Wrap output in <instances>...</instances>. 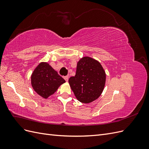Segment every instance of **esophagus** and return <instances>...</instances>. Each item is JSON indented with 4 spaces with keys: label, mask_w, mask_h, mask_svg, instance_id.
Here are the masks:
<instances>
[{
    "label": "esophagus",
    "mask_w": 149,
    "mask_h": 149,
    "mask_svg": "<svg viewBox=\"0 0 149 149\" xmlns=\"http://www.w3.org/2000/svg\"><path fill=\"white\" fill-rule=\"evenodd\" d=\"M64 79H65V80L66 81V82H68V79H69V77H68V76H65V77H64Z\"/></svg>",
    "instance_id": "34e87169"
}]
</instances>
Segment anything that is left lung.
Segmentation results:
<instances>
[{"instance_id": "left-lung-1", "label": "left lung", "mask_w": 149, "mask_h": 149, "mask_svg": "<svg viewBox=\"0 0 149 149\" xmlns=\"http://www.w3.org/2000/svg\"><path fill=\"white\" fill-rule=\"evenodd\" d=\"M106 74L101 64L89 56H84L77 63L74 76L69 84L77 100L84 104L96 100L105 86Z\"/></svg>"}]
</instances>
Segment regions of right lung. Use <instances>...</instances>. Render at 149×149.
<instances>
[{"instance_id": "add662e5", "label": "right lung", "mask_w": 149, "mask_h": 149, "mask_svg": "<svg viewBox=\"0 0 149 149\" xmlns=\"http://www.w3.org/2000/svg\"><path fill=\"white\" fill-rule=\"evenodd\" d=\"M65 82V80L47 62L39 63L31 75V86L43 99H48Z\"/></svg>"}]
</instances>
